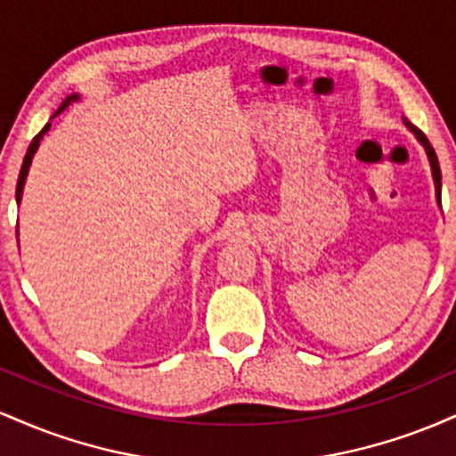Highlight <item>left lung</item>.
Wrapping results in <instances>:
<instances>
[{
  "label": "left lung",
  "instance_id": "8db88e82",
  "mask_svg": "<svg viewBox=\"0 0 456 456\" xmlns=\"http://www.w3.org/2000/svg\"><path fill=\"white\" fill-rule=\"evenodd\" d=\"M407 124V128L411 130L413 134H416L418 137V141H420L422 145H425V150H427V156H428V162H431V171H433V180H436V197H437V203L439 206H442V171H439V162H437V154H436V150H433V145L428 143V139H427V134L422 133L420 128H416V126H411L410 122H405Z\"/></svg>",
  "mask_w": 456,
  "mask_h": 456
}]
</instances>
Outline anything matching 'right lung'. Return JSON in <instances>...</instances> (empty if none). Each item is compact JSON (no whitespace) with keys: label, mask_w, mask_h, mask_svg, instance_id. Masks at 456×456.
Instances as JSON below:
<instances>
[{"label":"right lung","mask_w":456,"mask_h":456,"mask_svg":"<svg viewBox=\"0 0 456 456\" xmlns=\"http://www.w3.org/2000/svg\"><path fill=\"white\" fill-rule=\"evenodd\" d=\"M77 94H72V96H68L64 102H61V107H60V111L57 113H61L64 111V109L68 107V104H72L77 101ZM51 128V124H46V126L40 130L38 134H36L34 139H31V143H29V148H28V154H25V159H23V165H20V171H19V180H17V203H20V195H23V184H25V177H28V171H29V165H31V159H34V154H36V150H38V145H40V139H43V134L46 133V130Z\"/></svg>","instance_id":"obj_1"}]
</instances>
